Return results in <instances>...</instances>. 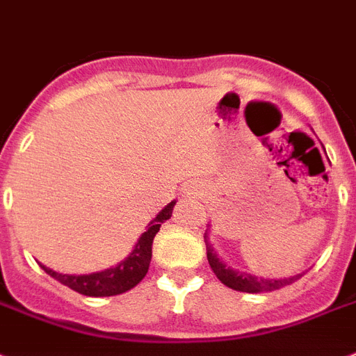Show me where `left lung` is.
<instances>
[{
	"label": "left lung",
	"instance_id": "obj_1",
	"mask_svg": "<svg viewBox=\"0 0 356 356\" xmlns=\"http://www.w3.org/2000/svg\"><path fill=\"white\" fill-rule=\"evenodd\" d=\"M204 243H207V258L210 267H212L213 274L218 276V280L221 283H225L227 287L234 289V291H241V293H270V291H276V289H282L285 285H291L298 278H302V274H296V276H291V278L283 280H265L258 278V276H252V274L241 273L238 268H232L230 265L219 258L218 252L213 250L212 243H210V238H208V230L204 232Z\"/></svg>",
	"mask_w": 356,
	"mask_h": 356
}]
</instances>
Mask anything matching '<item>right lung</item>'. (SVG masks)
<instances>
[{
  "instance_id": "obj_1",
  "label": "right lung",
  "mask_w": 356,
  "mask_h": 356,
  "mask_svg": "<svg viewBox=\"0 0 356 356\" xmlns=\"http://www.w3.org/2000/svg\"><path fill=\"white\" fill-rule=\"evenodd\" d=\"M175 207V201L161 210L148 223V230L138 238L137 245L133 248L129 256L126 259L109 267L100 273L91 274H62L56 273L53 268L45 267L40 263V267L51 276V278L58 280L63 285H67L69 289H73L76 293L83 294V296H115V294H122L129 289H133L140 280L146 276L152 261V245L155 234L159 232L161 225L166 219L172 218V210Z\"/></svg>"
}]
</instances>
